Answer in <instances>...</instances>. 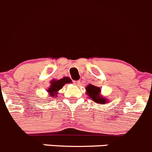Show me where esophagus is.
Segmentation results:
<instances>
[{
	"instance_id": "esophagus-1",
	"label": "esophagus",
	"mask_w": 152,
	"mask_h": 152,
	"mask_svg": "<svg viewBox=\"0 0 152 152\" xmlns=\"http://www.w3.org/2000/svg\"><path fill=\"white\" fill-rule=\"evenodd\" d=\"M73 84L76 86H79L81 85V82L80 81H74V82H73Z\"/></svg>"
}]
</instances>
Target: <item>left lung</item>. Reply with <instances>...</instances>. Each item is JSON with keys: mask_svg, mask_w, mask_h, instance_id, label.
Wrapping results in <instances>:
<instances>
[{"mask_svg": "<svg viewBox=\"0 0 152 152\" xmlns=\"http://www.w3.org/2000/svg\"><path fill=\"white\" fill-rule=\"evenodd\" d=\"M86 94L88 95L89 98L94 100V102L98 103V104H105L106 103H108L109 101L107 98L100 94L101 93V88L97 86H93L91 84L88 85L86 87Z\"/></svg>", "mask_w": 152, "mask_h": 152, "instance_id": "1", "label": "left lung"}]
</instances>
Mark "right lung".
<instances>
[{
  "label": "right lung",
  "mask_w": 152,
  "mask_h": 152,
  "mask_svg": "<svg viewBox=\"0 0 152 152\" xmlns=\"http://www.w3.org/2000/svg\"><path fill=\"white\" fill-rule=\"evenodd\" d=\"M71 80L69 77H64L61 79H52L50 82V86L47 89V92L49 94V97L52 98H56L58 94V91L60 89L63 88L66 83H70Z\"/></svg>",
  "instance_id": "right-lung-1"
}]
</instances>
